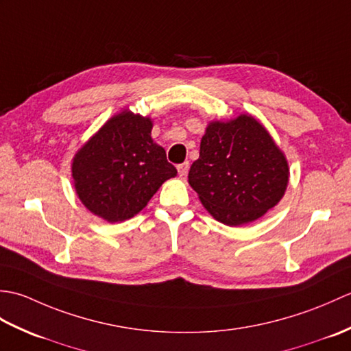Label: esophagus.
<instances>
[{
    "mask_svg": "<svg viewBox=\"0 0 351 351\" xmlns=\"http://www.w3.org/2000/svg\"><path fill=\"white\" fill-rule=\"evenodd\" d=\"M189 169H190V162L185 161L182 164H178V171H180V176H185L189 173Z\"/></svg>",
    "mask_w": 351,
    "mask_h": 351,
    "instance_id": "esophagus-1",
    "label": "esophagus"
}]
</instances>
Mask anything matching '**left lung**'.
Returning a JSON list of instances; mask_svg holds the SVG:
<instances>
[{"mask_svg":"<svg viewBox=\"0 0 351 351\" xmlns=\"http://www.w3.org/2000/svg\"><path fill=\"white\" fill-rule=\"evenodd\" d=\"M189 182L215 220L240 226L259 219L282 199L288 164L264 126L241 114L208 126Z\"/></svg>","mask_w":351,"mask_h":351,"instance_id":"1","label":"left lung"}]
</instances>
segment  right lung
Returning a JSON list of instances; mask_svg holds the SVG:
<instances>
[{"label": "right lung", "instance_id": "add662e5", "mask_svg": "<svg viewBox=\"0 0 351 351\" xmlns=\"http://www.w3.org/2000/svg\"><path fill=\"white\" fill-rule=\"evenodd\" d=\"M151 131L147 117L125 111L80 149L72 176L87 210L111 223L128 220L143 210L164 181L176 176Z\"/></svg>", "mask_w": 351, "mask_h": 351}]
</instances>
